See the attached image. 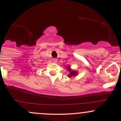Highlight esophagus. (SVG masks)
Wrapping results in <instances>:
<instances>
[{
  "label": "esophagus",
  "instance_id": "obj_1",
  "mask_svg": "<svg viewBox=\"0 0 121 121\" xmlns=\"http://www.w3.org/2000/svg\"><path fill=\"white\" fill-rule=\"evenodd\" d=\"M53 62H54V63H56L57 62V59H56V58H54L53 59Z\"/></svg>",
  "mask_w": 121,
  "mask_h": 121
}]
</instances>
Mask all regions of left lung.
<instances>
[{"instance_id":"obj_1","label":"left lung","mask_w":121,"mask_h":121,"mask_svg":"<svg viewBox=\"0 0 121 121\" xmlns=\"http://www.w3.org/2000/svg\"><path fill=\"white\" fill-rule=\"evenodd\" d=\"M67 68H68L67 69H68V70L69 72H70V74H69V75H68V76L69 77H72V76H74V75H77V73L75 71H73V70H71L70 69H69V67H68Z\"/></svg>"}]
</instances>
